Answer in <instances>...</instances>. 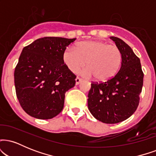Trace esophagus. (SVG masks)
<instances>
[{"label":"esophagus","instance_id":"34e87169","mask_svg":"<svg viewBox=\"0 0 156 156\" xmlns=\"http://www.w3.org/2000/svg\"><path fill=\"white\" fill-rule=\"evenodd\" d=\"M80 82V78H79V77H77L76 79V84H79Z\"/></svg>","mask_w":156,"mask_h":156}]
</instances>
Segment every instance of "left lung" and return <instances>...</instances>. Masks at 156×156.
<instances>
[{
  "label": "left lung",
  "instance_id": "1",
  "mask_svg": "<svg viewBox=\"0 0 156 156\" xmlns=\"http://www.w3.org/2000/svg\"><path fill=\"white\" fill-rule=\"evenodd\" d=\"M75 40L43 37L23 49L14 76L17 99L28 115L49 119L62 111L76 78L64 64V53Z\"/></svg>",
  "mask_w": 156,
  "mask_h": 156
}]
</instances>
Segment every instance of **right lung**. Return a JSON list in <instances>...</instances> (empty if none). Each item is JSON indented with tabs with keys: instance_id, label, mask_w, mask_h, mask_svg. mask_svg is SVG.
Here are the masks:
<instances>
[{
	"instance_id": "1",
	"label": "right lung",
	"mask_w": 156,
	"mask_h": 156,
	"mask_svg": "<svg viewBox=\"0 0 156 156\" xmlns=\"http://www.w3.org/2000/svg\"><path fill=\"white\" fill-rule=\"evenodd\" d=\"M110 39L116 47L101 48V55L94 62V70L104 77H98L91 84L88 108L98 120L115 124L129 118L136 110L144 74L140 60L130 46L117 37ZM115 53L121 56L119 64Z\"/></svg>"
}]
</instances>
